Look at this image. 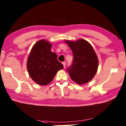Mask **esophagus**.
<instances>
[{
	"mask_svg": "<svg viewBox=\"0 0 126 126\" xmlns=\"http://www.w3.org/2000/svg\"><path fill=\"white\" fill-rule=\"evenodd\" d=\"M63 65V66H64V68H65V65H66V63L65 62H63L62 63Z\"/></svg>",
	"mask_w": 126,
	"mask_h": 126,
	"instance_id": "34e87169",
	"label": "esophagus"
}]
</instances>
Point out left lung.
Returning a JSON list of instances; mask_svg holds the SVG:
<instances>
[{
  "label": "left lung",
  "instance_id": "1",
  "mask_svg": "<svg viewBox=\"0 0 126 126\" xmlns=\"http://www.w3.org/2000/svg\"><path fill=\"white\" fill-rule=\"evenodd\" d=\"M73 51V61L67 69L69 76L79 84L90 81L97 72L98 61L92 46L83 39L65 41Z\"/></svg>",
  "mask_w": 126,
  "mask_h": 126
}]
</instances>
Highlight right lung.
<instances>
[{
	"instance_id": "add662e5",
	"label": "right lung",
	"mask_w": 126,
	"mask_h": 126,
	"mask_svg": "<svg viewBox=\"0 0 126 126\" xmlns=\"http://www.w3.org/2000/svg\"><path fill=\"white\" fill-rule=\"evenodd\" d=\"M52 45L45 40L36 43L29 54L27 69L29 75L36 83L45 85L52 81L63 65L57 60V55L51 51Z\"/></svg>"
}]
</instances>
